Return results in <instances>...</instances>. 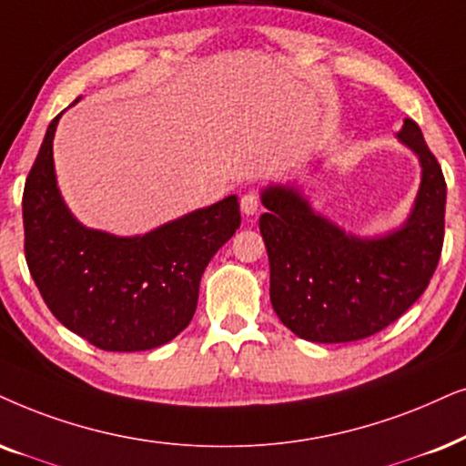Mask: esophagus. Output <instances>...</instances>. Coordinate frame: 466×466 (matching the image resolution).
Masks as SVG:
<instances>
[{
    "mask_svg": "<svg viewBox=\"0 0 466 466\" xmlns=\"http://www.w3.org/2000/svg\"><path fill=\"white\" fill-rule=\"evenodd\" d=\"M239 208H241V214L250 218V216H255L258 208H261V201H258V197L255 195V192H248V195L241 197Z\"/></svg>",
    "mask_w": 466,
    "mask_h": 466,
    "instance_id": "1",
    "label": "esophagus"
}]
</instances>
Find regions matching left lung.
<instances>
[{
	"instance_id": "1",
	"label": "left lung",
	"mask_w": 466,
	"mask_h": 466,
	"mask_svg": "<svg viewBox=\"0 0 466 466\" xmlns=\"http://www.w3.org/2000/svg\"><path fill=\"white\" fill-rule=\"evenodd\" d=\"M420 162V188L402 225L379 235L347 231L314 209L299 179L261 188L258 218L269 257V299L282 323L310 342H353L409 310L437 269L447 186L420 126L396 135ZM323 160L310 162V173Z\"/></svg>"
}]
</instances>
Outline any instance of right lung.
<instances>
[{
    "mask_svg": "<svg viewBox=\"0 0 466 466\" xmlns=\"http://www.w3.org/2000/svg\"><path fill=\"white\" fill-rule=\"evenodd\" d=\"M64 113L48 124L23 192L29 274L57 321L102 351L162 347L195 317L203 271L241 222L238 195L141 235L86 227L57 186L53 138Z\"/></svg>",
    "mask_w": 466,
    "mask_h": 466,
    "instance_id": "right-lung-1",
    "label": "right lung"
}]
</instances>
